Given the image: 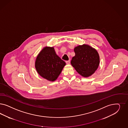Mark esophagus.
Here are the masks:
<instances>
[{
  "mask_svg": "<svg viewBox=\"0 0 128 128\" xmlns=\"http://www.w3.org/2000/svg\"><path fill=\"white\" fill-rule=\"evenodd\" d=\"M66 63L67 64H70V60H68V61H66Z\"/></svg>",
  "mask_w": 128,
  "mask_h": 128,
  "instance_id": "obj_1",
  "label": "esophagus"
}]
</instances>
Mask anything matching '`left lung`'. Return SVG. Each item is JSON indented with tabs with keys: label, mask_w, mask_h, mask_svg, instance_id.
<instances>
[{
	"label": "left lung",
	"mask_w": 128,
	"mask_h": 128,
	"mask_svg": "<svg viewBox=\"0 0 128 128\" xmlns=\"http://www.w3.org/2000/svg\"><path fill=\"white\" fill-rule=\"evenodd\" d=\"M74 51L75 55L71 60L72 66L83 77H88L93 74L100 62L97 51L86 44L75 47Z\"/></svg>",
	"instance_id": "left-lung-1"
}]
</instances>
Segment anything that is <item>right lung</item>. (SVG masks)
Here are the masks:
<instances>
[{
  "instance_id": "right-lung-1",
  "label": "right lung",
  "mask_w": 128,
  "mask_h": 128,
  "mask_svg": "<svg viewBox=\"0 0 128 128\" xmlns=\"http://www.w3.org/2000/svg\"><path fill=\"white\" fill-rule=\"evenodd\" d=\"M66 62L56 53L53 47L46 46L38 54L35 68L41 77L54 82L60 74Z\"/></svg>"
}]
</instances>
